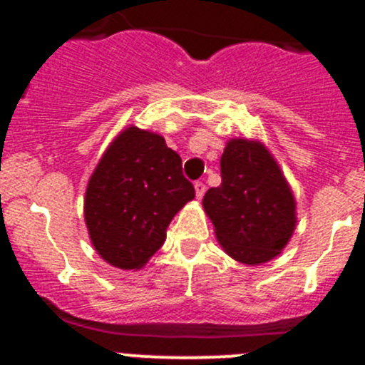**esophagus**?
Here are the masks:
<instances>
[{
	"instance_id": "34e87169",
	"label": "esophagus",
	"mask_w": 365,
	"mask_h": 365,
	"mask_svg": "<svg viewBox=\"0 0 365 365\" xmlns=\"http://www.w3.org/2000/svg\"><path fill=\"white\" fill-rule=\"evenodd\" d=\"M194 189H196V197H197V200H201V197L205 196L206 185L203 182H196V183H194Z\"/></svg>"
}]
</instances>
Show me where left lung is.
<instances>
[{
    "label": "left lung",
    "mask_w": 365,
    "mask_h": 365,
    "mask_svg": "<svg viewBox=\"0 0 365 365\" xmlns=\"http://www.w3.org/2000/svg\"><path fill=\"white\" fill-rule=\"evenodd\" d=\"M222 183L206 190L203 208L222 249L245 264L274 259L292 238L297 203L264 145L231 139L220 157Z\"/></svg>",
    "instance_id": "left-lung-1"
}]
</instances>
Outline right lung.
<instances>
[{"instance_id":"1","label":"right lung","mask_w":365,"mask_h":365,"mask_svg":"<svg viewBox=\"0 0 365 365\" xmlns=\"http://www.w3.org/2000/svg\"><path fill=\"white\" fill-rule=\"evenodd\" d=\"M182 159L155 132L116 135L88 182L84 220L95 251L121 270H138L162 247L173 217L192 201Z\"/></svg>"}]
</instances>
